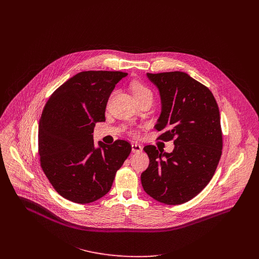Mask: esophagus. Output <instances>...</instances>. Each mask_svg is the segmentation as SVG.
<instances>
[{
	"instance_id": "esophagus-1",
	"label": "esophagus",
	"mask_w": 259,
	"mask_h": 259,
	"mask_svg": "<svg viewBox=\"0 0 259 259\" xmlns=\"http://www.w3.org/2000/svg\"><path fill=\"white\" fill-rule=\"evenodd\" d=\"M132 151L135 152V153L141 152V151H143V147L140 144H133L132 145Z\"/></svg>"
}]
</instances>
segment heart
I'll return each instance as SVG.
<instances>
[{"label":"heart","mask_w":259,"mask_h":259,"mask_svg":"<svg viewBox=\"0 0 259 259\" xmlns=\"http://www.w3.org/2000/svg\"><path fill=\"white\" fill-rule=\"evenodd\" d=\"M133 90H134V94L136 97H141V96H145V95L152 96L150 90L140 82H135L133 84Z\"/></svg>","instance_id":"obj_1"}]
</instances>
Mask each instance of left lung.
<instances>
[{
	"mask_svg": "<svg viewBox=\"0 0 259 259\" xmlns=\"http://www.w3.org/2000/svg\"><path fill=\"white\" fill-rule=\"evenodd\" d=\"M158 89L161 112L154 125L158 139L174 140L172 152L147 146L149 165L142 174L144 190L170 205L196 196L212 179L222 156L219 106L212 93L184 72L147 74Z\"/></svg>",
	"mask_w": 259,
	"mask_h": 259,
	"instance_id": "8db88e82",
	"label": "left lung"
}]
</instances>
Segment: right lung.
Instances as JSON below:
<instances>
[{
  "instance_id": "1",
  "label": "right lung",
  "mask_w": 259,
  "mask_h": 259,
  "mask_svg": "<svg viewBox=\"0 0 259 259\" xmlns=\"http://www.w3.org/2000/svg\"><path fill=\"white\" fill-rule=\"evenodd\" d=\"M126 73L88 71L75 74L48 100L38 123L40 166L58 193L75 203L106 195L132 146L94 144L96 122L105 121L111 92Z\"/></svg>"
}]
</instances>
